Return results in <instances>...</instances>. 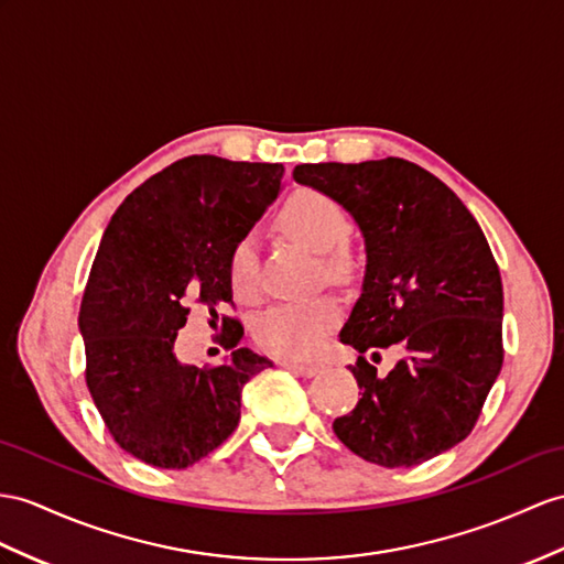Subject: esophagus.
I'll return each instance as SVG.
<instances>
[{
	"label": "esophagus",
	"mask_w": 564,
	"mask_h": 564,
	"mask_svg": "<svg viewBox=\"0 0 564 564\" xmlns=\"http://www.w3.org/2000/svg\"><path fill=\"white\" fill-rule=\"evenodd\" d=\"M282 366H284V368H290L292 373H296V376H304V378H313V376H318V373H321V366H318V364H299V361H284Z\"/></svg>",
	"instance_id": "obj_1"
}]
</instances>
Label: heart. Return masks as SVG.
<instances>
[{"label":"heart","instance_id":"obj_1","mask_svg":"<svg viewBox=\"0 0 564 564\" xmlns=\"http://www.w3.org/2000/svg\"><path fill=\"white\" fill-rule=\"evenodd\" d=\"M278 225L292 241L321 256L325 280L345 284L354 280L356 258L345 241L349 235V215L341 203L323 191L304 188L282 205ZM229 284L239 299H253L260 286L258 246L251 237L235 243L229 253ZM339 308L333 299H311L280 304L260 315L256 337L265 349L304 359L321 349L325 335L335 327Z\"/></svg>","mask_w":564,"mask_h":564}]
</instances>
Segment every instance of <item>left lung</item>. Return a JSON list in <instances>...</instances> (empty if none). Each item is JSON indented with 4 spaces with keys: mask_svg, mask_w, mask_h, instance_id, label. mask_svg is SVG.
I'll use <instances>...</instances> for the list:
<instances>
[{
    "mask_svg": "<svg viewBox=\"0 0 564 564\" xmlns=\"http://www.w3.org/2000/svg\"><path fill=\"white\" fill-rule=\"evenodd\" d=\"M294 178L339 200L366 249L339 333L361 354V397L335 435L388 469L443 455L471 433L502 368V282L484 231L455 191L400 158L299 164ZM392 344L405 356L382 377L362 354Z\"/></svg>",
    "mask_w": 564,
    "mask_h": 564,
    "instance_id": "left-lung-1",
    "label": "left lung"
}]
</instances>
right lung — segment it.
Returning a JSON list of instances; mask_svg holds the SVG:
<instances>
[{"instance_id":"obj_1","label":"right lung","mask_w":564,"mask_h":564,"mask_svg":"<svg viewBox=\"0 0 564 564\" xmlns=\"http://www.w3.org/2000/svg\"><path fill=\"white\" fill-rule=\"evenodd\" d=\"M282 164L184 158L150 176L109 219L78 313L86 382L117 445L158 469H186L235 433L241 390L272 366L237 347L213 368L178 361L188 306L231 301L229 253L282 191Z\"/></svg>"}]
</instances>
